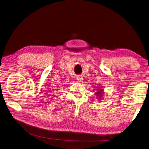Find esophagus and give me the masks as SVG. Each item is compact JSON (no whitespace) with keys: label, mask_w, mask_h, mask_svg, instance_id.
<instances>
[{"label":"esophagus","mask_w":149,"mask_h":149,"mask_svg":"<svg viewBox=\"0 0 149 149\" xmlns=\"http://www.w3.org/2000/svg\"><path fill=\"white\" fill-rule=\"evenodd\" d=\"M77 80L79 81H80V82H81L82 80H84V78L81 76H78L77 77Z\"/></svg>","instance_id":"obj_1"}]
</instances>
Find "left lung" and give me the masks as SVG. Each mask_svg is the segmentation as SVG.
<instances>
[{"instance_id":"left-lung-1","label":"left lung","mask_w":149,"mask_h":149,"mask_svg":"<svg viewBox=\"0 0 149 149\" xmlns=\"http://www.w3.org/2000/svg\"><path fill=\"white\" fill-rule=\"evenodd\" d=\"M98 88V91L96 92V94L98 96V100H101L102 97H103V90L102 89V87H99V88Z\"/></svg>"}]
</instances>
